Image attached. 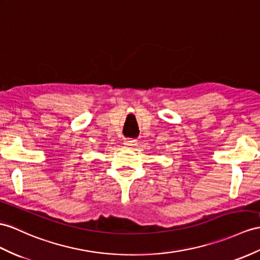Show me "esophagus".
<instances>
[{
    "label": "esophagus",
    "mask_w": 260,
    "mask_h": 260,
    "mask_svg": "<svg viewBox=\"0 0 260 260\" xmlns=\"http://www.w3.org/2000/svg\"><path fill=\"white\" fill-rule=\"evenodd\" d=\"M123 144L125 145V147H128V148H132V147H135V145L137 144V139L126 138V139H124Z\"/></svg>",
    "instance_id": "esophagus-1"
}]
</instances>
